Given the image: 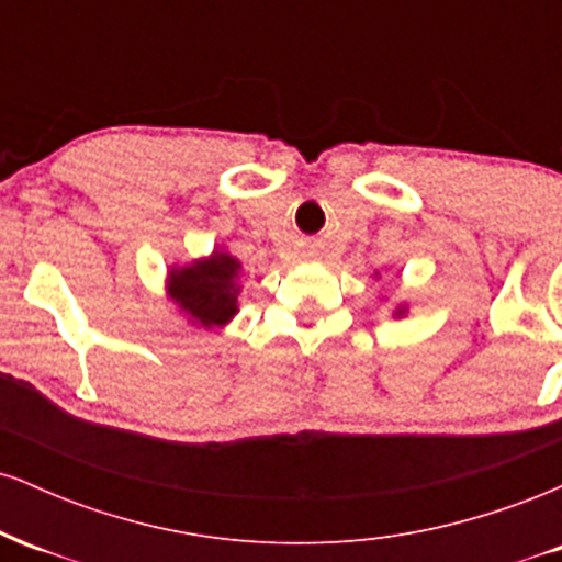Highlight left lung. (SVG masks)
Instances as JSON below:
<instances>
[{
    "label": "left lung",
    "instance_id": "1",
    "mask_svg": "<svg viewBox=\"0 0 562 562\" xmlns=\"http://www.w3.org/2000/svg\"><path fill=\"white\" fill-rule=\"evenodd\" d=\"M396 314H398V317H402V314H404V308H398V312H396Z\"/></svg>",
    "mask_w": 562,
    "mask_h": 562
}]
</instances>
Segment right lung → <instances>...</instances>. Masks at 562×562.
Returning a JSON list of instances; mask_svg holds the SVG:
<instances>
[{"instance_id":"1","label":"right lung","mask_w":562,"mask_h":562,"mask_svg":"<svg viewBox=\"0 0 562 562\" xmlns=\"http://www.w3.org/2000/svg\"><path fill=\"white\" fill-rule=\"evenodd\" d=\"M237 272L240 261L216 250L211 259L171 269L169 293L198 325L222 327L237 312Z\"/></svg>"}]
</instances>
